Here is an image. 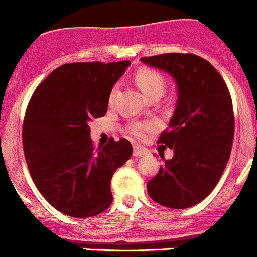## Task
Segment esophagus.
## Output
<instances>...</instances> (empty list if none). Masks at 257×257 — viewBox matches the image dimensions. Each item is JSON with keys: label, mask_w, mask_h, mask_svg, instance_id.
<instances>
[{"label": "esophagus", "mask_w": 257, "mask_h": 257, "mask_svg": "<svg viewBox=\"0 0 257 257\" xmlns=\"http://www.w3.org/2000/svg\"><path fill=\"white\" fill-rule=\"evenodd\" d=\"M135 157H143V156L150 155V151L146 150V148H140V147H134V153Z\"/></svg>", "instance_id": "obj_1"}]
</instances>
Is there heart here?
<instances>
[{
  "instance_id": "obj_1",
  "label": "heart",
  "mask_w": 257,
  "mask_h": 257,
  "mask_svg": "<svg viewBox=\"0 0 257 257\" xmlns=\"http://www.w3.org/2000/svg\"><path fill=\"white\" fill-rule=\"evenodd\" d=\"M138 85L140 89L146 93L148 97H153L156 95H162V92L165 89L166 79L164 78L161 72L153 69H140L135 75ZM118 93V85L115 84L113 88L110 89L109 93V102H113L115 100V96ZM155 128V123L153 122H133L128 124L127 130L128 133L135 137L137 139L143 140L147 138V134L151 130Z\"/></svg>"
}]
</instances>
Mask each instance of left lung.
<instances>
[{
    "label": "left lung",
    "mask_w": 257,
    "mask_h": 257,
    "mask_svg": "<svg viewBox=\"0 0 257 257\" xmlns=\"http://www.w3.org/2000/svg\"><path fill=\"white\" fill-rule=\"evenodd\" d=\"M142 61L168 71L178 85L174 114L157 140L174 156L164 160L147 190L164 207L190 208L213 191L229 161L235 128L231 96L220 72L196 54L165 53Z\"/></svg>",
    "instance_id": "obj_1"
}]
</instances>
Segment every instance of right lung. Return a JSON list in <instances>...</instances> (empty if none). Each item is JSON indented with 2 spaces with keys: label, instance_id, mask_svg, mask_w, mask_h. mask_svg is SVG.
<instances>
[{
  "label": "right lung",
  "instance_id": "add662e5",
  "mask_svg": "<svg viewBox=\"0 0 257 257\" xmlns=\"http://www.w3.org/2000/svg\"><path fill=\"white\" fill-rule=\"evenodd\" d=\"M128 65L66 63L37 85L27 105L22 142L30 174L48 203L70 217L110 207L111 177L133 155L124 138L96 148L88 124L106 114L110 89Z\"/></svg>",
  "mask_w": 257,
  "mask_h": 257
}]
</instances>
